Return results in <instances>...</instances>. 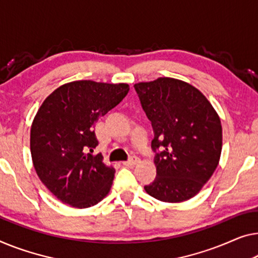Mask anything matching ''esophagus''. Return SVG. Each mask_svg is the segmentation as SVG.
Listing matches in <instances>:
<instances>
[{
	"label": "esophagus",
	"instance_id": "34e87169",
	"mask_svg": "<svg viewBox=\"0 0 258 258\" xmlns=\"http://www.w3.org/2000/svg\"><path fill=\"white\" fill-rule=\"evenodd\" d=\"M139 157H137L136 155H133V156H131V159L128 160V161H125V162H122V164H124V166H130V167H132V166H136L137 163H139Z\"/></svg>",
	"mask_w": 258,
	"mask_h": 258
}]
</instances>
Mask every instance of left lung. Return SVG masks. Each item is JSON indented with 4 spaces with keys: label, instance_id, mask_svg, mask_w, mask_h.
<instances>
[{
    "label": "left lung",
    "instance_id": "obj_1",
    "mask_svg": "<svg viewBox=\"0 0 258 258\" xmlns=\"http://www.w3.org/2000/svg\"><path fill=\"white\" fill-rule=\"evenodd\" d=\"M134 89L154 131L156 177L146 192L166 203L195 197L220 160L217 111L197 88L180 80L159 78L134 84Z\"/></svg>",
    "mask_w": 258,
    "mask_h": 258
}]
</instances>
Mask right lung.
I'll list each match as a JSON object with an SVG mask.
<instances>
[{
  "mask_svg": "<svg viewBox=\"0 0 258 258\" xmlns=\"http://www.w3.org/2000/svg\"><path fill=\"white\" fill-rule=\"evenodd\" d=\"M126 83L74 81L55 89L43 102L30 133L38 177L60 202L76 209L94 206L109 194L114 169L103 163L95 122L120 103Z\"/></svg>",
  "mask_w": 258,
  "mask_h": 258,
  "instance_id": "obj_1",
  "label": "right lung"
}]
</instances>
